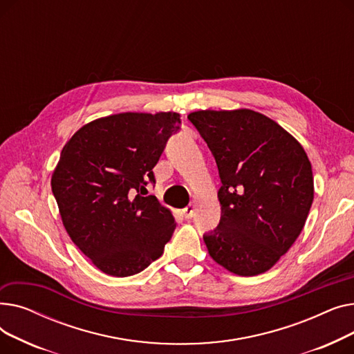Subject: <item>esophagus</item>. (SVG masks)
<instances>
[{"label":"esophagus","mask_w":354,"mask_h":354,"mask_svg":"<svg viewBox=\"0 0 354 354\" xmlns=\"http://www.w3.org/2000/svg\"><path fill=\"white\" fill-rule=\"evenodd\" d=\"M195 211H196V203L194 202V203H191L189 207H187L183 209V212H182V215L187 218V219H191L194 215H195Z\"/></svg>","instance_id":"34e87169"}]
</instances>
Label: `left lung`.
Wrapping results in <instances>:
<instances>
[{
	"label": "left lung",
	"instance_id": "left-lung-1",
	"mask_svg": "<svg viewBox=\"0 0 354 354\" xmlns=\"http://www.w3.org/2000/svg\"><path fill=\"white\" fill-rule=\"evenodd\" d=\"M188 119L208 143L222 182L219 225L203 236L211 258L241 277L268 271L299 238L311 208L306 151L250 109L198 110Z\"/></svg>",
	"mask_w": 354,
	"mask_h": 354
}]
</instances>
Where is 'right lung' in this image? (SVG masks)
<instances>
[{
  "mask_svg": "<svg viewBox=\"0 0 354 354\" xmlns=\"http://www.w3.org/2000/svg\"><path fill=\"white\" fill-rule=\"evenodd\" d=\"M179 113H126L82 126L51 175L63 225L91 264L111 277L143 271L163 254L176 222L156 196H142Z\"/></svg>",
  "mask_w": 354,
  "mask_h": 354,
  "instance_id": "obj_1",
  "label": "right lung"
}]
</instances>
